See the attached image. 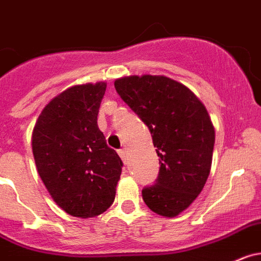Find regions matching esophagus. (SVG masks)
<instances>
[{
    "label": "esophagus",
    "instance_id": "34e87169",
    "mask_svg": "<svg viewBox=\"0 0 261 261\" xmlns=\"http://www.w3.org/2000/svg\"><path fill=\"white\" fill-rule=\"evenodd\" d=\"M118 153H119V156H120V158H121V160H123L124 163H126V158H128V156H126V150H125V148H121V150H119Z\"/></svg>",
    "mask_w": 261,
    "mask_h": 261
}]
</instances>
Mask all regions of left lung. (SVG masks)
<instances>
[{
    "mask_svg": "<svg viewBox=\"0 0 261 261\" xmlns=\"http://www.w3.org/2000/svg\"><path fill=\"white\" fill-rule=\"evenodd\" d=\"M114 86L148 126L159 156V177L142 190L143 201L156 214L177 217L200 195L212 169L215 130L206 108L164 75L124 76Z\"/></svg>",
    "mask_w": 261,
    "mask_h": 261,
    "instance_id": "8db88e82",
    "label": "left lung"
}]
</instances>
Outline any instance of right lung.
I'll list each match as a JSON object with an SVG mask.
<instances>
[{
	"mask_svg": "<svg viewBox=\"0 0 261 261\" xmlns=\"http://www.w3.org/2000/svg\"><path fill=\"white\" fill-rule=\"evenodd\" d=\"M105 91L98 82L61 92L44 106L32 135L37 170L51 197L84 219L111 206L123 166L97 125Z\"/></svg>",
	"mask_w": 261,
	"mask_h": 261,
	"instance_id": "1",
	"label": "right lung"
}]
</instances>
